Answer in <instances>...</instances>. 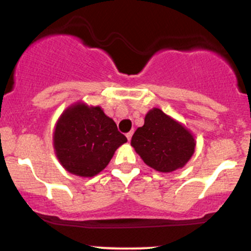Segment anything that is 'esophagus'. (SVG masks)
Segmentation results:
<instances>
[{
    "mask_svg": "<svg viewBox=\"0 0 251 251\" xmlns=\"http://www.w3.org/2000/svg\"><path fill=\"white\" fill-rule=\"evenodd\" d=\"M132 135H133V132H128L127 134H126V137H127V140L129 142V140H131V138H132Z\"/></svg>",
    "mask_w": 251,
    "mask_h": 251,
    "instance_id": "34e87169",
    "label": "esophagus"
}]
</instances>
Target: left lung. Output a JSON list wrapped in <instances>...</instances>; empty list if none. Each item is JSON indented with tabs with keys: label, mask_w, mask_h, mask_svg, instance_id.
<instances>
[{
	"label": "left lung",
	"mask_w": 251,
	"mask_h": 251,
	"mask_svg": "<svg viewBox=\"0 0 251 251\" xmlns=\"http://www.w3.org/2000/svg\"><path fill=\"white\" fill-rule=\"evenodd\" d=\"M131 145L144 163L159 172H172L183 168L195 152L196 142L191 132L180 123L152 108L145 123L132 137Z\"/></svg>",
	"instance_id": "8db88e82"
}]
</instances>
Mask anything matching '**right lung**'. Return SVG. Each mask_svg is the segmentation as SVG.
<instances>
[{"label": "right lung", "mask_w": 251, "mask_h": 251, "mask_svg": "<svg viewBox=\"0 0 251 251\" xmlns=\"http://www.w3.org/2000/svg\"><path fill=\"white\" fill-rule=\"evenodd\" d=\"M127 142L113 119L99 106L72 105L57 120L53 135L59 162L71 174L93 177L108 165L116 150Z\"/></svg>", "instance_id": "1"}]
</instances>
